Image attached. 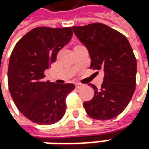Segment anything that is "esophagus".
I'll list each match as a JSON object with an SVG mask.
<instances>
[{"mask_svg":"<svg viewBox=\"0 0 149 149\" xmlns=\"http://www.w3.org/2000/svg\"><path fill=\"white\" fill-rule=\"evenodd\" d=\"M75 86H76V88H77V89H79V88H81V87L82 86V85L80 84V83H77Z\"/></svg>","mask_w":149,"mask_h":149,"instance_id":"1","label":"esophagus"}]
</instances>
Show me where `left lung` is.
<instances>
[{"label": "left lung", "instance_id": "left-lung-1", "mask_svg": "<svg viewBox=\"0 0 149 149\" xmlns=\"http://www.w3.org/2000/svg\"><path fill=\"white\" fill-rule=\"evenodd\" d=\"M72 29L89 52L90 68L104 72L100 89L90 84L95 92L83 103L85 110L92 119L111 120L123 112L135 91L137 62L130 44L124 34L104 24Z\"/></svg>", "mask_w": 149, "mask_h": 149}]
</instances>
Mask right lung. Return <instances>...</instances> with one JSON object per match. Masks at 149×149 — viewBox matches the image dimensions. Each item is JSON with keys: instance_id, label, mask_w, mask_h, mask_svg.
<instances>
[{"instance_id": "right-lung-1", "label": "right lung", "mask_w": 149, "mask_h": 149, "mask_svg": "<svg viewBox=\"0 0 149 149\" xmlns=\"http://www.w3.org/2000/svg\"><path fill=\"white\" fill-rule=\"evenodd\" d=\"M72 36L71 27H37L15 44L8 67L10 93L18 110L38 125L58 122L66 112V97L72 83L44 81V71Z\"/></svg>"}]
</instances>
